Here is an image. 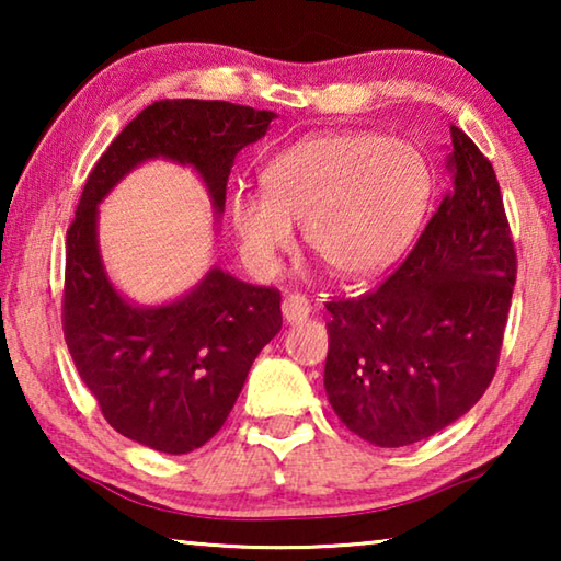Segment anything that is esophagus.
Listing matches in <instances>:
<instances>
[{"mask_svg": "<svg viewBox=\"0 0 561 561\" xmlns=\"http://www.w3.org/2000/svg\"><path fill=\"white\" fill-rule=\"evenodd\" d=\"M309 311H311V301L304 297L301 291H291L282 301V314L289 321V324H299V321L309 317Z\"/></svg>", "mask_w": 561, "mask_h": 561, "instance_id": "1", "label": "esophagus"}]
</instances>
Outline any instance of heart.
I'll return each mask as SVG.
<instances>
[{"label": "heart", "mask_w": 561, "mask_h": 561, "mask_svg": "<svg viewBox=\"0 0 561 561\" xmlns=\"http://www.w3.org/2000/svg\"><path fill=\"white\" fill-rule=\"evenodd\" d=\"M431 160L401 138L366 130L314 133L262 170L264 193H234L232 230L244 262L274 274L294 225L314 257L341 277L393 264L421 230L433 195Z\"/></svg>", "instance_id": "heart-1"}]
</instances>
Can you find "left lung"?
Masks as SVG:
<instances>
[{
    "label": "left lung",
    "mask_w": 561,
    "mask_h": 561,
    "mask_svg": "<svg viewBox=\"0 0 561 561\" xmlns=\"http://www.w3.org/2000/svg\"><path fill=\"white\" fill-rule=\"evenodd\" d=\"M450 187L376 289L327 301L329 403L351 433L401 448L448 428L497 371L517 252L490 160L450 126Z\"/></svg>",
    "instance_id": "1"
}]
</instances>
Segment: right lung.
<instances>
[{
	"label": "right lung",
	"instance_id": "right-lung-1",
	"mask_svg": "<svg viewBox=\"0 0 561 561\" xmlns=\"http://www.w3.org/2000/svg\"><path fill=\"white\" fill-rule=\"evenodd\" d=\"M274 118L227 101H156L93 165L66 232L61 324L76 371L111 428L153 450L183 455L222 428L252 360L279 334L282 294L210 270L183 299L133 307L103 272L96 205L138 163L170 158L195 165L222 213L234 156Z\"/></svg>",
	"mask_w": 561,
	"mask_h": 561
}]
</instances>
